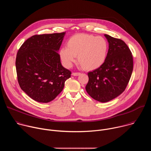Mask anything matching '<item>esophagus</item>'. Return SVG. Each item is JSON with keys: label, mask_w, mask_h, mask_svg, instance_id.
Wrapping results in <instances>:
<instances>
[{"label": "esophagus", "mask_w": 151, "mask_h": 151, "mask_svg": "<svg viewBox=\"0 0 151 151\" xmlns=\"http://www.w3.org/2000/svg\"><path fill=\"white\" fill-rule=\"evenodd\" d=\"M81 75V73H79V72H73V73H72V75H73V76H79V75Z\"/></svg>", "instance_id": "1"}]
</instances>
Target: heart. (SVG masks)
<instances>
[{
    "label": "heart",
    "instance_id": "obj_1",
    "mask_svg": "<svg viewBox=\"0 0 151 151\" xmlns=\"http://www.w3.org/2000/svg\"><path fill=\"white\" fill-rule=\"evenodd\" d=\"M108 50L107 40L101 36L79 33L70 37L67 42L66 48L60 51V58L66 68L78 61L82 68L93 70L100 68L104 63Z\"/></svg>",
    "mask_w": 151,
    "mask_h": 151
}]
</instances>
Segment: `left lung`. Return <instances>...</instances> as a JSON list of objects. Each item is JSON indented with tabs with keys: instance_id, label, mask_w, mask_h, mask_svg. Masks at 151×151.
Segmentation results:
<instances>
[{
	"instance_id": "8db88e82",
	"label": "left lung",
	"mask_w": 151,
	"mask_h": 151,
	"mask_svg": "<svg viewBox=\"0 0 151 151\" xmlns=\"http://www.w3.org/2000/svg\"><path fill=\"white\" fill-rule=\"evenodd\" d=\"M109 50L104 63L88 73L86 91L94 100L107 102L123 93L130 79L133 69L132 52L120 39L104 35Z\"/></svg>"
}]
</instances>
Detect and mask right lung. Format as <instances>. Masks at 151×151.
I'll return each instance as SVG.
<instances>
[{"instance_id": "1", "label": "right lung", "mask_w": 151, "mask_h": 151, "mask_svg": "<svg viewBox=\"0 0 151 151\" xmlns=\"http://www.w3.org/2000/svg\"><path fill=\"white\" fill-rule=\"evenodd\" d=\"M66 32L33 35L19 48L15 61L20 88L40 103L53 100L71 72L61 64L58 51Z\"/></svg>"}]
</instances>
